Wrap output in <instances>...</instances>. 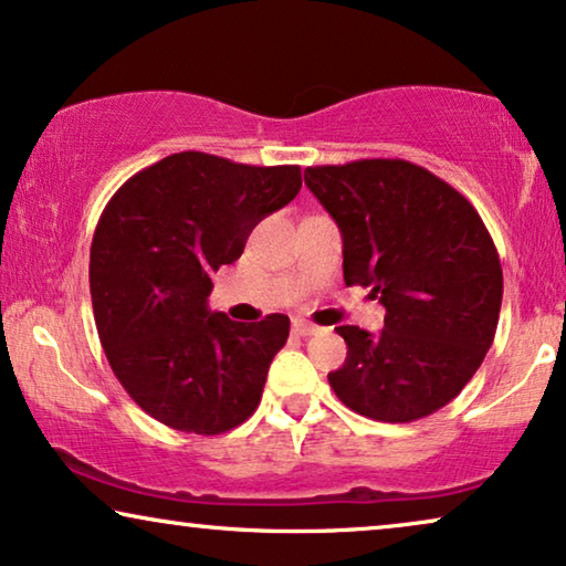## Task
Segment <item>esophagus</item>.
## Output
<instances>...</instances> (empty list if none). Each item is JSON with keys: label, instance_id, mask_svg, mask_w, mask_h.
Wrapping results in <instances>:
<instances>
[{"label": "esophagus", "instance_id": "esophagus-1", "mask_svg": "<svg viewBox=\"0 0 566 566\" xmlns=\"http://www.w3.org/2000/svg\"><path fill=\"white\" fill-rule=\"evenodd\" d=\"M316 332H319V327H316V324L306 322V319H293V335L312 337V335H316Z\"/></svg>", "mask_w": 566, "mask_h": 566}]
</instances>
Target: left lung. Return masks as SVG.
I'll return each instance as SVG.
<instances>
[{
  "mask_svg": "<svg viewBox=\"0 0 566 566\" xmlns=\"http://www.w3.org/2000/svg\"><path fill=\"white\" fill-rule=\"evenodd\" d=\"M304 180L343 234L347 285L386 308L378 335L343 324V368L327 376L353 412L422 420L482 366L502 306L500 254L476 208L405 159L306 167Z\"/></svg>",
  "mask_w": 566,
  "mask_h": 566,
  "instance_id": "8db88e82",
  "label": "left lung"
}]
</instances>
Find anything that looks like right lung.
Listing matches in <instances>:
<instances>
[{
	"mask_svg": "<svg viewBox=\"0 0 566 566\" xmlns=\"http://www.w3.org/2000/svg\"><path fill=\"white\" fill-rule=\"evenodd\" d=\"M301 190V167H254L180 151L107 200L90 250L99 343L128 397L172 430L221 436L252 417L289 339L285 314L231 322L208 312L211 273Z\"/></svg>",
	"mask_w": 566,
	"mask_h": 566,
	"instance_id": "1",
	"label": "right lung"
}]
</instances>
